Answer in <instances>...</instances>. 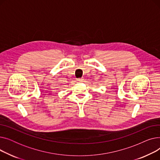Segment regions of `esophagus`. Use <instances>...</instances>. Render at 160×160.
I'll return each mask as SVG.
<instances>
[{
    "label": "esophagus",
    "instance_id": "obj_1",
    "mask_svg": "<svg viewBox=\"0 0 160 160\" xmlns=\"http://www.w3.org/2000/svg\"><path fill=\"white\" fill-rule=\"evenodd\" d=\"M83 80V79L82 78H78V79H77V80H78V81H80V82H81V81H82Z\"/></svg>",
    "mask_w": 160,
    "mask_h": 160
}]
</instances>
